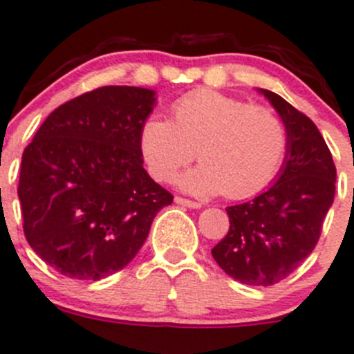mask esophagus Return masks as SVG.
<instances>
[{"label": "esophagus", "instance_id": "esophagus-1", "mask_svg": "<svg viewBox=\"0 0 354 354\" xmlns=\"http://www.w3.org/2000/svg\"><path fill=\"white\" fill-rule=\"evenodd\" d=\"M175 203H177V205H183V207H189V209H200V207H202V203L183 198V196H175Z\"/></svg>", "mask_w": 354, "mask_h": 354}]
</instances>
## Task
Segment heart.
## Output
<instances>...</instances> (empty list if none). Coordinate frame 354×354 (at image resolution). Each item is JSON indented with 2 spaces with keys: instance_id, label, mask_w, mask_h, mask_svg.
<instances>
[{
  "instance_id": "1",
  "label": "heart",
  "mask_w": 354,
  "mask_h": 354,
  "mask_svg": "<svg viewBox=\"0 0 354 354\" xmlns=\"http://www.w3.org/2000/svg\"><path fill=\"white\" fill-rule=\"evenodd\" d=\"M170 119L152 115L140 149L154 179L168 180L196 156L202 163L177 177L196 196L249 198L272 183L288 151V129L274 109L202 89L183 96Z\"/></svg>"
}]
</instances>
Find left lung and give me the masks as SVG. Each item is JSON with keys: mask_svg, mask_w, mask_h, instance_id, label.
<instances>
[{"mask_svg": "<svg viewBox=\"0 0 354 354\" xmlns=\"http://www.w3.org/2000/svg\"><path fill=\"white\" fill-rule=\"evenodd\" d=\"M258 91L286 124L288 151L268 189L226 209L230 230L212 256L242 284L272 286L316 248L333 203L337 170L325 138L306 113L272 91Z\"/></svg>", "mask_w": 354, "mask_h": 354, "instance_id": "left-lung-1", "label": "left lung"}]
</instances>
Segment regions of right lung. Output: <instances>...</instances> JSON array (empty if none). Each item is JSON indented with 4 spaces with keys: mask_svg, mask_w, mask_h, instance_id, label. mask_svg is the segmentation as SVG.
<instances>
[{
    "mask_svg": "<svg viewBox=\"0 0 354 354\" xmlns=\"http://www.w3.org/2000/svg\"><path fill=\"white\" fill-rule=\"evenodd\" d=\"M154 105L152 89L98 87L57 106L24 149V235L66 277L100 281L124 268L174 202L144 168L140 128Z\"/></svg>",
    "mask_w": 354,
    "mask_h": 354,
    "instance_id": "1",
    "label": "right lung"
}]
</instances>
